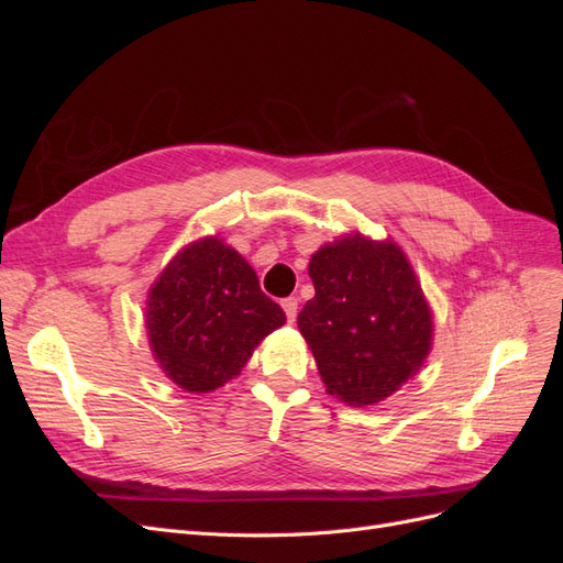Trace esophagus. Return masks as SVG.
<instances>
[{"mask_svg":"<svg viewBox=\"0 0 563 563\" xmlns=\"http://www.w3.org/2000/svg\"><path fill=\"white\" fill-rule=\"evenodd\" d=\"M282 308H284V312H286V319L294 323V321H296V314H298V298H296V296L284 298V300H282Z\"/></svg>","mask_w":563,"mask_h":563,"instance_id":"1","label":"esophagus"}]
</instances>
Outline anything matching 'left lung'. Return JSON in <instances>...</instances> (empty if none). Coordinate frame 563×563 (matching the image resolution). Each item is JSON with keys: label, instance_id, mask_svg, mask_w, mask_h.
Listing matches in <instances>:
<instances>
[{"label": "left lung", "instance_id": "8db88e82", "mask_svg": "<svg viewBox=\"0 0 563 563\" xmlns=\"http://www.w3.org/2000/svg\"><path fill=\"white\" fill-rule=\"evenodd\" d=\"M310 277L314 298L298 329L329 395L371 406L416 376L432 347V312L395 242L343 236L312 255Z\"/></svg>", "mask_w": 563, "mask_h": 563}]
</instances>
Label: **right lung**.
Instances as JSON below:
<instances>
[{"label":"right lung","instance_id":"1","mask_svg":"<svg viewBox=\"0 0 563 563\" xmlns=\"http://www.w3.org/2000/svg\"><path fill=\"white\" fill-rule=\"evenodd\" d=\"M286 321L253 267L218 236L185 246L150 288L145 323L155 360L178 387L213 391Z\"/></svg>","mask_w":563,"mask_h":563}]
</instances>
